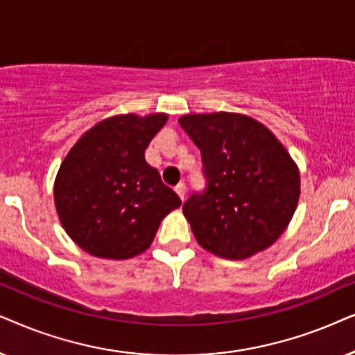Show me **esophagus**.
Instances as JSON below:
<instances>
[{
  "mask_svg": "<svg viewBox=\"0 0 355 355\" xmlns=\"http://www.w3.org/2000/svg\"><path fill=\"white\" fill-rule=\"evenodd\" d=\"M175 193H177L178 198H180L182 201H185V196H187V187H185V183H178V185L175 187Z\"/></svg>",
  "mask_w": 355,
  "mask_h": 355,
  "instance_id": "34e87169",
  "label": "esophagus"
}]
</instances>
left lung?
I'll list each match as a JSON object with an SVG mask.
<instances>
[{
  "label": "left lung",
  "mask_w": 355,
  "mask_h": 355,
  "mask_svg": "<svg viewBox=\"0 0 355 355\" xmlns=\"http://www.w3.org/2000/svg\"><path fill=\"white\" fill-rule=\"evenodd\" d=\"M178 123L201 150L207 190L183 205L202 248L247 259L276 242L299 205L300 172L284 144L243 113H190Z\"/></svg>",
  "instance_id": "obj_1"
}]
</instances>
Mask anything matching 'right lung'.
<instances>
[{
	"mask_svg": "<svg viewBox=\"0 0 355 355\" xmlns=\"http://www.w3.org/2000/svg\"><path fill=\"white\" fill-rule=\"evenodd\" d=\"M167 120V113L105 118L66 154L55 178V207L66 234L84 252L105 259L141 254L164 217L180 207V198L144 159Z\"/></svg>",
	"mask_w": 355,
	"mask_h": 355,
	"instance_id": "right-lung-1",
	"label": "right lung"
}]
</instances>
